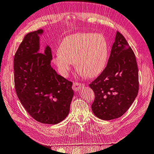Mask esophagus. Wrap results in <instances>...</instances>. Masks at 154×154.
I'll return each mask as SVG.
<instances>
[{
	"mask_svg": "<svg viewBox=\"0 0 154 154\" xmlns=\"http://www.w3.org/2000/svg\"><path fill=\"white\" fill-rule=\"evenodd\" d=\"M83 87H84V85L82 84V83L78 82H74L72 87L74 91H78L79 90L81 89V88Z\"/></svg>",
	"mask_w": 154,
	"mask_h": 154,
	"instance_id": "1",
	"label": "esophagus"
}]
</instances>
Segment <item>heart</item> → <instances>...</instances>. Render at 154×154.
<instances>
[{
  "instance_id": "b5f03b06",
  "label": "heart",
  "mask_w": 154,
  "mask_h": 154,
  "mask_svg": "<svg viewBox=\"0 0 154 154\" xmlns=\"http://www.w3.org/2000/svg\"><path fill=\"white\" fill-rule=\"evenodd\" d=\"M108 54V43L103 35L84 32L66 37L53 61L63 76L67 75L72 63H75L78 71L93 78L105 68Z\"/></svg>"
}]
</instances>
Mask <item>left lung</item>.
Returning a JSON list of instances; mask_svg holds the SVG:
<instances>
[{
    "mask_svg": "<svg viewBox=\"0 0 154 154\" xmlns=\"http://www.w3.org/2000/svg\"><path fill=\"white\" fill-rule=\"evenodd\" d=\"M89 87L95 95L92 110L103 120L121 117L136 99L139 91L136 56L119 31L106 67Z\"/></svg>",
    "mask_w": 154,
    "mask_h": 154,
    "instance_id": "left-lung-1",
    "label": "left lung"
}]
</instances>
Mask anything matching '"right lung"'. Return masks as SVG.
Masks as SVG:
<instances>
[{
  "label": "right lung",
  "instance_id": "obj_1",
  "mask_svg": "<svg viewBox=\"0 0 154 154\" xmlns=\"http://www.w3.org/2000/svg\"><path fill=\"white\" fill-rule=\"evenodd\" d=\"M42 29L27 33L14 57V82L17 95L26 111L37 122L55 125L66 118L74 95L72 83L58 75L51 66L52 53L48 45L39 53Z\"/></svg>",
  "mask_w": 154,
  "mask_h": 154
}]
</instances>
